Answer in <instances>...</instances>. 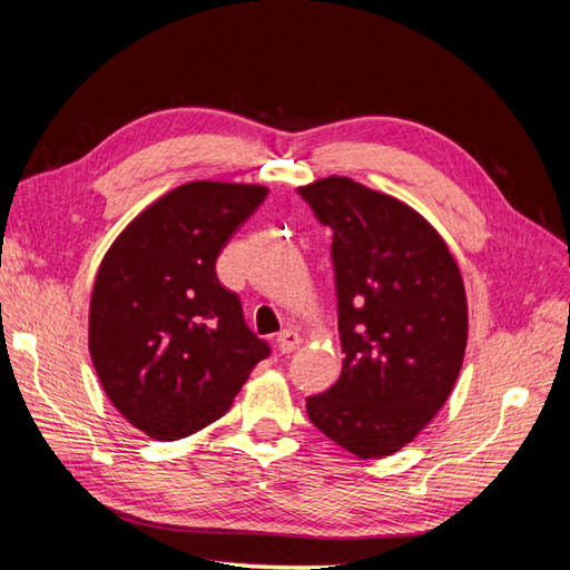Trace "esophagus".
I'll return each mask as SVG.
<instances>
[{
  "instance_id": "1",
  "label": "esophagus",
  "mask_w": 570,
  "mask_h": 570,
  "mask_svg": "<svg viewBox=\"0 0 570 570\" xmlns=\"http://www.w3.org/2000/svg\"><path fill=\"white\" fill-rule=\"evenodd\" d=\"M302 344V335L295 331V327H287V331H283L281 335H278V350L283 352V354H289V352H295L297 347Z\"/></svg>"
}]
</instances>
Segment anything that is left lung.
<instances>
[{
  "label": "left lung",
  "instance_id": "8db88e82",
  "mask_svg": "<svg viewBox=\"0 0 570 570\" xmlns=\"http://www.w3.org/2000/svg\"><path fill=\"white\" fill-rule=\"evenodd\" d=\"M333 228L342 373L306 413L358 459L400 452L450 400L469 342L456 258L402 199L347 176L299 187Z\"/></svg>",
  "mask_w": 570,
  "mask_h": 570
}]
</instances>
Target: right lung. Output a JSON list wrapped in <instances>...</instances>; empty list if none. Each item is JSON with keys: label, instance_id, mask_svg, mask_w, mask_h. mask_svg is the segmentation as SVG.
<instances>
[{"label": "right lung", "instance_id": "obj_1", "mask_svg": "<svg viewBox=\"0 0 570 570\" xmlns=\"http://www.w3.org/2000/svg\"><path fill=\"white\" fill-rule=\"evenodd\" d=\"M268 187L193 180L151 202L97 271L90 356L130 425L174 442L212 425L247 383L268 344L245 325L216 258Z\"/></svg>", "mask_w": 570, "mask_h": 570}]
</instances>
